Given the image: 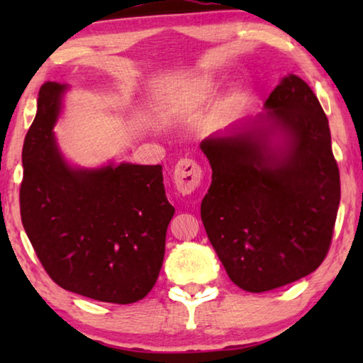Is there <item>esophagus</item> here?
<instances>
[{
	"instance_id": "obj_1",
	"label": "esophagus",
	"mask_w": 363,
	"mask_h": 363,
	"mask_svg": "<svg viewBox=\"0 0 363 363\" xmlns=\"http://www.w3.org/2000/svg\"><path fill=\"white\" fill-rule=\"evenodd\" d=\"M201 178V167L195 160H190V158H182L177 163L175 172H173V180H175V185L182 195H190L191 191H195L200 185Z\"/></svg>"
}]
</instances>
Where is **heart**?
Returning <instances> with one entry per match:
<instances>
[{
	"instance_id": "heart-1",
	"label": "heart",
	"mask_w": 363,
	"mask_h": 363,
	"mask_svg": "<svg viewBox=\"0 0 363 363\" xmlns=\"http://www.w3.org/2000/svg\"><path fill=\"white\" fill-rule=\"evenodd\" d=\"M213 79L210 77H200L196 81H191L183 86L180 91L175 92L172 102L178 107H190V106H196L198 102H201L208 94L213 91Z\"/></svg>"
}]
</instances>
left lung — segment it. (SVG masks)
Segmentation results:
<instances>
[{"label":"left lung","mask_w":363,"mask_h":363,"mask_svg":"<svg viewBox=\"0 0 363 363\" xmlns=\"http://www.w3.org/2000/svg\"><path fill=\"white\" fill-rule=\"evenodd\" d=\"M200 148L213 170L201 221L230 279L264 292L314 272L332 241L340 177L312 89L294 74L282 77L264 112Z\"/></svg>","instance_id":"8db88e82"}]
</instances>
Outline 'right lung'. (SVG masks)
I'll return each mask as SVG.
<instances>
[{
  "instance_id": "add662e5",
  "label": "right lung",
  "mask_w": 363,
  "mask_h": 363,
  "mask_svg": "<svg viewBox=\"0 0 363 363\" xmlns=\"http://www.w3.org/2000/svg\"><path fill=\"white\" fill-rule=\"evenodd\" d=\"M67 84H43L23 147L21 220L36 255L62 289L132 304L155 286L168 223L162 165L72 167L54 135Z\"/></svg>"
}]
</instances>
